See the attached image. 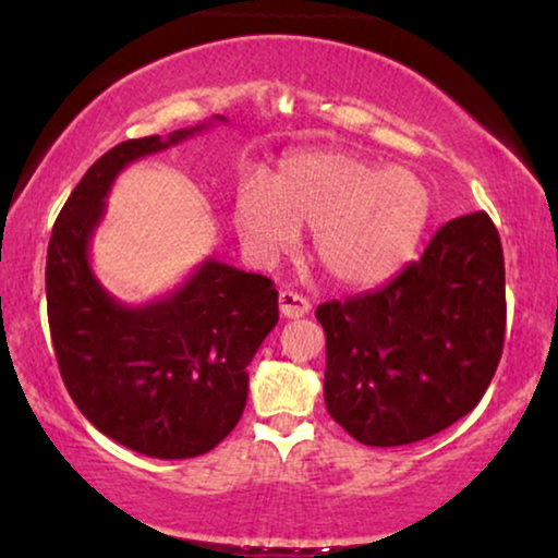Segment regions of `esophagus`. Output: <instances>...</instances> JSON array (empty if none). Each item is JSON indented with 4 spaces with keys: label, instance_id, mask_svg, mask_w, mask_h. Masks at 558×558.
I'll list each match as a JSON object with an SVG mask.
<instances>
[{
    "label": "esophagus",
    "instance_id": "esophagus-1",
    "mask_svg": "<svg viewBox=\"0 0 558 558\" xmlns=\"http://www.w3.org/2000/svg\"><path fill=\"white\" fill-rule=\"evenodd\" d=\"M310 300L307 296L296 294V292H289V289H284V292L279 294V312L289 319H300L310 312Z\"/></svg>",
    "mask_w": 558,
    "mask_h": 558
}]
</instances>
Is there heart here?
<instances>
[{"mask_svg":"<svg viewBox=\"0 0 558 558\" xmlns=\"http://www.w3.org/2000/svg\"><path fill=\"white\" fill-rule=\"evenodd\" d=\"M429 218L432 193L418 174L348 151L289 157L274 185L248 174L233 195L251 256L274 262L300 243V228H315L317 262L348 287L378 284L407 266Z\"/></svg>","mask_w":558,"mask_h":558,"instance_id":"obj_1","label":"heart"}]
</instances>
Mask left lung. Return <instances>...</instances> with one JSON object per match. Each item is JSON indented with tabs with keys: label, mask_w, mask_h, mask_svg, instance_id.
Here are the masks:
<instances>
[{
	"label": "left lung",
	"mask_w": 558,
	"mask_h": 558,
	"mask_svg": "<svg viewBox=\"0 0 558 558\" xmlns=\"http://www.w3.org/2000/svg\"><path fill=\"white\" fill-rule=\"evenodd\" d=\"M325 407L368 447L426 439L470 414L506 340V264L485 210L449 220L376 292L317 307Z\"/></svg>",
	"instance_id": "left-lung-1"
}]
</instances>
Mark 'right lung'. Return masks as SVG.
<instances>
[{"mask_svg":"<svg viewBox=\"0 0 558 558\" xmlns=\"http://www.w3.org/2000/svg\"><path fill=\"white\" fill-rule=\"evenodd\" d=\"M205 126L121 142L96 159L52 226L45 266L50 338L68 393L98 432L157 460L205 454L233 432L251 357L279 319L271 279L216 258L144 307L113 300L90 271V235L117 174Z\"/></svg>","mask_w":558,"mask_h":558,"instance_id":"1","label":"right lung"}]
</instances>
